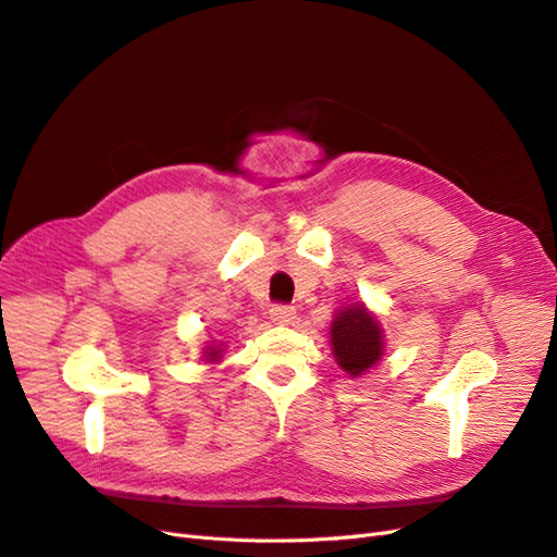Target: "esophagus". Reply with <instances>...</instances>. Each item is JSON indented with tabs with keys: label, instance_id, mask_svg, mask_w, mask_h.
Segmentation results:
<instances>
[{
	"label": "esophagus",
	"instance_id": "obj_1",
	"mask_svg": "<svg viewBox=\"0 0 557 557\" xmlns=\"http://www.w3.org/2000/svg\"><path fill=\"white\" fill-rule=\"evenodd\" d=\"M295 315H297L295 307H283V305H276L272 307V311H269V318H272L276 325H293Z\"/></svg>",
	"mask_w": 557,
	"mask_h": 557
}]
</instances>
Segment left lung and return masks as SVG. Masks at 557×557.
<instances>
[{"mask_svg":"<svg viewBox=\"0 0 557 557\" xmlns=\"http://www.w3.org/2000/svg\"><path fill=\"white\" fill-rule=\"evenodd\" d=\"M332 356L350 379L369 372L385 350L381 320L369 311L364 301H350L334 313L330 325Z\"/></svg>","mask_w":557,"mask_h":557,"instance_id":"left-lung-1","label":"left lung"}]
</instances>
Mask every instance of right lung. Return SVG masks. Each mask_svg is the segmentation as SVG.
<instances>
[{
	"mask_svg": "<svg viewBox=\"0 0 557 557\" xmlns=\"http://www.w3.org/2000/svg\"><path fill=\"white\" fill-rule=\"evenodd\" d=\"M223 352H225V346L223 344H209V346H205V362H209V364H218L223 360Z\"/></svg>",
	"mask_w": 557,
	"mask_h": 557,
	"instance_id": "obj_1",
	"label": "right lung"
}]
</instances>
